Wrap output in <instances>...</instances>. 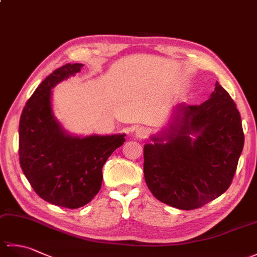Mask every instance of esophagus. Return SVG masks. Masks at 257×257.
<instances>
[{
  "label": "esophagus",
  "instance_id": "esophagus-1",
  "mask_svg": "<svg viewBox=\"0 0 257 257\" xmlns=\"http://www.w3.org/2000/svg\"><path fill=\"white\" fill-rule=\"evenodd\" d=\"M147 136H148V129L145 127H140L138 129H136L135 132V137L138 139H145Z\"/></svg>",
  "mask_w": 257,
  "mask_h": 257
}]
</instances>
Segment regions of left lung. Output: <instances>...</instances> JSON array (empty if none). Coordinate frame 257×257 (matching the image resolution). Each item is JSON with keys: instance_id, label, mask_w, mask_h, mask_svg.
<instances>
[{"instance_id": "obj_1", "label": "left lung", "mask_w": 257, "mask_h": 257, "mask_svg": "<svg viewBox=\"0 0 257 257\" xmlns=\"http://www.w3.org/2000/svg\"><path fill=\"white\" fill-rule=\"evenodd\" d=\"M150 139L144 148L146 183L158 200L179 210L198 209L224 193L244 146L235 102L217 81L201 105L173 107Z\"/></svg>"}]
</instances>
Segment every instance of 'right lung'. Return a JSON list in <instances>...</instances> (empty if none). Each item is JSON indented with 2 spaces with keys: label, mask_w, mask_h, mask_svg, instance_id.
I'll return each instance as SVG.
<instances>
[{
  "label": "right lung",
  "mask_w": 257,
  "mask_h": 257,
  "mask_svg": "<svg viewBox=\"0 0 257 257\" xmlns=\"http://www.w3.org/2000/svg\"><path fill=\"white\" fill-rule=\"evenodd\" d=\"M67 64L42 81L26 102L19 127L20 165L35 192L50 203L78 209L99 192L102 167L125 134L73 135L53 110V88L80 72Z\"/></svg>",
  "instance_id": "1"
}]
</instances>
